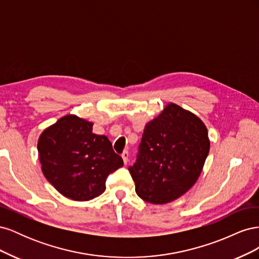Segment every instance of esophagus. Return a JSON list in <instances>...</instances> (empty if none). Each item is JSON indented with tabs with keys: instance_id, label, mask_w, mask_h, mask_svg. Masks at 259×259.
<instances>
[{
	"instance_id": "34e87169",
	"label": "esophagus",
	"mask_w": 259,
	"mask_h": 259,
	"mask_svg": "<svg viewBox=\"0 0 259 259\" xmlns=\"http://www.w3.org/2000/svg\"><path fill=\"white\" fill-rule=\"evenodd\" d=\"M122 155V159H123V162L124 164H126L128 162V158H130V153L127 150H124L123 153L121 154Z\"/></svg>"
}]
</instances>
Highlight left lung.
Segmentation results:
<instances>
[{
    "label": "left lung",
    "instance_id": "8db88e82",
    "mask_svg": "<svg viewBox=\"0 0 259 259\" xmlns=\"http://www.w3.org/2000/svg\"><path fill=\"white\" fill-rule=\"evenodd\" d=\"M209 145L200 117L168 104L146 124L137 160L128 167L138 197L152 204L182 197L197 183Z\"/></svg>",
    "mask_w": 259,
    "mask_h": 259
}]
</instances>
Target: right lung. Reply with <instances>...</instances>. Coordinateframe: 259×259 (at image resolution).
I'll return each mask as SVG.
<instances>
[{
	"label": "right lung",
	"instance_id": "right-lung-1",
	"mask_svg": "<svg viewBox=\"0 0 259 259\" xmlns=\"http://www.w3.org/2000/svg\"><path fill=\"white\" fill-rule=\"evenodd\" d=\"M45 178L73 201H90L106 190L109 174L123 166L110 140L93 133V123L74 114L44 130L37 142Z\"/></svg>",
	"mask_w": 259,
	"mask_h": 259
}]
</instances>
